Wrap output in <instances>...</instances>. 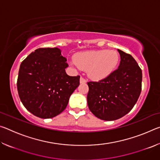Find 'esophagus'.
I'll use <instances>...</instances> for the list:
<instances>
[{
  "label": "esophagus",
  "instance_id": "34e87169",
  "mask_svg": "<svg viewBox=\"0 0 160 160\" xmlns=\"http://www.w3.org/2000/svg\"><path fill=\"white\" fill-rule=\"evenodd\" d=\"M80 83H85L87 82V80L83 77H81L80 78Z\"/></svg>",
  "mask_w": 160,
  "mask_h": 160
}]
</instances>
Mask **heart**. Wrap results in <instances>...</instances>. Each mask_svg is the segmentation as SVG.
Returning a JSON list of instances; mask_svg holds the SVG:
<instances>
[{"label":"heart","mask_w":160,"mask_h":160,"mask_svg":"<svg viewBox=\"0 0 160 160\" xmlns=\"http://www.w3.org/2000/svg\"><path fill=\"white\" fill-rule=\"evenodd\" d=\"M118 62V53L114 50H94L77 53L70 63L78 68L87 70L92 79L99 80L112 74Z\"/></svg>","instance_id":"1"}]
</instances>
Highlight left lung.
<instances>
[{"mask_svg":"<svg viewBox=\"0 0 160 160\" xmlns=\"http://www.w3.org/2000/svg\"><path fill=\"white\" fill-rule=\"evenodd\" d=\"M118 51L121 56L118 69L98 82H88L89 109L104 121L116 120L131 112L141 92L142 70L131 55Z\"/></svg>","mask_w":160,"mask_h":160,"instance_id":"left-lung-1","label":"left lung"}]
</instances>
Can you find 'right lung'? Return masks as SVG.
I'll use <instances>...</instances> for the list:
<instances>
[{
  "mask_svg": "<svg viewBox=\"0 0 160 160\" xmlns=\"http://www.w3.org/2000/svg\"><path fill=\"white\" fill-rule=\"evenodd\" d=\"M58 48H39L20 64L17 88L22 103L42 118L57 116L66 109L80 85V75L69 76L68 64Z\"/></svg>",
  "mask_w": 160,
  "mask_h": 160,
  "instance_id": "obj_1",
  "label": "right lung"
}]
</instances>
